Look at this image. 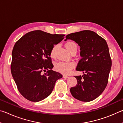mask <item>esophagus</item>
Instances as JSON below:
<instances>
[{"label":"esophagus","instance_id":"esophagus-1","mask_svg":"<svg viewBox=\"0 0 123 123\" xmlns=\"http://www.w3.org/2000/svg\"><path fill=\"white\" fill-rule=\"evenodd\" d=\"M63 78H66V79H67V78H69V77H68V76H67V75H63Z\"/></svg>","mask_w":123,"mask_h":123}]
</instances>
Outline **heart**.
<instances>
[{
  "label": "heart",
  "instance_id": "obj_1",
  "mask_svg": "<svg viewBox=\"0 0 123 123\" xmlns=\"http://www.w3.org/2000/svg\"><path fill=\"white\" fill-rule=\"evenodd\" d=\"M66 48L70 53L73 51H76L78 46L76 43L73 41H68L65 44ZM57 48V45H54L50 51V57L54 58L55 57V53ZM75 67L74 62H59L55 64V69L57 72L63 74H69L71 70Z\"/></svg>",
  "mask_w": 123,
  "mask_h": 123
}]
</instances>
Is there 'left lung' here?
I'll return each mask as SVG.
<instances>
[{
	"label": "left lung",
	"instance_id": "1",
	"mask_svg": "<svg viewBox=\"0 0 123 123\" xmlns=\"http://www.w3.org/2000/svg\"><path fill=\"white\" fill-rule=\"evenodd\" d=\"M66 39L74 41L80 47L81 59L76 70L83 75L75 76L77 84L70 89L73 97L80 101H92L106 87L112 61L106 41L97 33L84 30L72 33Z\"/></svg>",
	"mask_w": 123,
	"mask_h": 123
}]
</instances>
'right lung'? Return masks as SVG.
Here are the masks:
<instances>
[{"label": "right lung", "instance_id": "1", "mask_svg": "<svg viewBox=\"0 0 123 123\" xmlns=\"http://www.w3.org/2000/svg\"><path fill=\"white\" fill-rule=\"evenodd\" d=\"M64 36L35 30L24 35L14 44L11 74L18 91L28 100L37 102L46 98L57 80L62 78L60 73L52 70L50 51ZM43 71L47 72L42 74Z\"/></svg>", "mask_w": 123, "mask_h": 123}]
</instances>
